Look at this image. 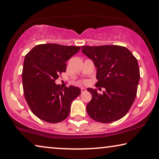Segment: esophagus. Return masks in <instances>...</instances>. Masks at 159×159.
<instances>
[{"label": "esophagus", "instance_id": "34e87169", "mask_svg": "<svg viewBox=\"0 0 159 159\" xmlns=\"http://www.w3.org/2000/svg\"><path fill=\"white\" fill-rule=\"evenodd\" d=\"M85 91H86V89H85V88H81V89H80V92L81 93H85Z\"/></svg>", "mask_w": 159, "mask_h": 159}]
</instances>
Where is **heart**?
I'll use <instances>...</instances> for the list:
<instances>
[{
  "label": "heart",
  "mask_w": 159,
  "mask_h": 159,
  "mask_svg": "<svg viewBox=\"0 0 159 159\" xmlns=\"http://www.w3.org/2000/svg\"><path fill=\"white\" fill-rule=\"evenodd\" d=\"M83 83H84V84H86L87 81H86V80H84V81H83Z\"/></svg>",
  "instance_id": "1"
}]
</instances>
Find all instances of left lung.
Listing matches in <instances>:
<instances>
[{"label": "left lung", "mask_w": 159, "mask_h": 159, "mask_svg": "<svg viewBox=\"0 0 159 159\" xmlns=\"http://www.w3.org/2000/svg\"><path fill=\"white\" fill-rule=\"evenodd\" d=\"M82 52L97 68L96 87L102 94L88 89L92 99L86 106L89 115L98 122L110 123L127 114L137 95L140 73L137 59L129 49L118 45L82 46Z\"/></svg>", "instance_id": "left-lung-1"}]
</instances>
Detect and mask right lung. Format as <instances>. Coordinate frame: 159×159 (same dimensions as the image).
Listing matches in <instances>:
<instances>
[{
    "mask_svg": "<svg viewBox=\"0 0 159 159\" xmlns=\"http://www.w3.org/2000/svg\"><path fill=\"white\" fill-rule=\"evenodd\" d=\"M79 50L76 46L43 44L25 56L22 74L25 98L40 120L57 123L69 116L70 104L80 94V89L72 85L61 89L55 80L66 72V62Z\"/></svg>",
    "mask_w": 159,
    "mask_h": 159,
    "instance_id": "add662e5",
    "label": "right lung"
}]
</instances>
